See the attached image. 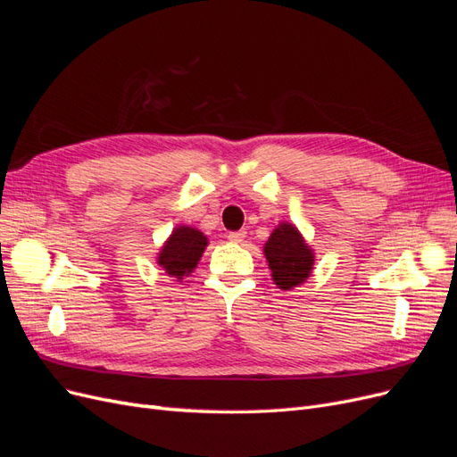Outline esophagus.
Instances as JSON below:
<instances>
[{
  "label": "esophagus",
  "instance_id": "34e87169",
  "mask_svg": "<svg viewBox=\"0 0 457 457\" xmlns=\"http://www.w3.org/2000/svg\"><path fill=\"white\" fill-rule=\"evenodd\" d=\"M230 242H234V244H238V242H242L244 238H245V230H234V232H228V237H227Z\"/></svg>",
  "mask_w": 457,
  "mask_h": 457
}]
</instances>
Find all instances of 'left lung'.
<instances>
[{
    "instance_id": "obj_1",
    "label": "left lung",
    "mask_w": 457,
    "mask_h": 457,
    "mask_svg": "<svg viewBox=\"0 0 457 457\" xmlns=\"http://www.w3.org/2000/svg\"><path fill=\"white\" fill-rule=\"evenodd\" d=\"M265 257L272 280L280 289H292L309 278L314 255L294 225L282 223L265 244Z\"/></svg>"
}]
</instances>
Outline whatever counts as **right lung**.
<instances>
[{
    "label": "right lung",
    "mask_w": 457,
    "mask_h": 457,
    "mask_svg": "<svg viewBox=\"0 0 457 457\" xmlns=\"http://www.w3.org/2000/svg\"><path fill=\"white\" fill-rule=\"evenodd\" d=\"M207 238L196 228L179 227L173 230L170 240L162 247L158 265L170 276L181 280L183 276H188L205 250Z\"/></svg>",
    "instance_id": "add662e5"
}]
</instances>
